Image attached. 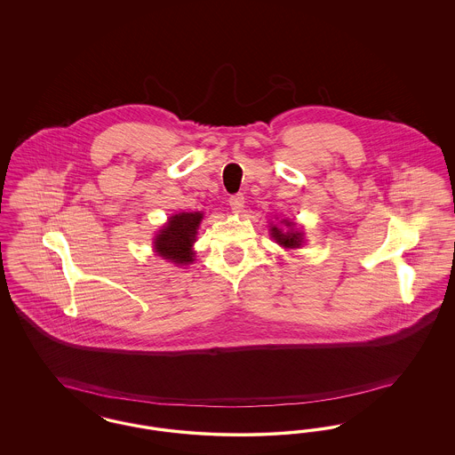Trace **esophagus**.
Instances as JSON below:
<instances>
[{
  "mask_svg": "<svg viewBox=\"0 0 455 455\" xmlns=\"http://www.w3.org/2000/svg\"><path fill=\"white\" fill-rule=\"evenodd\" d=\"M243 203H245V199H243V195H234L228 197V204H230V208L238 213V212H242V208H243Z\"/></svg>",
  "mask_w": 455,
  "mask_h": 455,
  "instance_id": "1",
  "label": "esophagus"
}]
</instances>
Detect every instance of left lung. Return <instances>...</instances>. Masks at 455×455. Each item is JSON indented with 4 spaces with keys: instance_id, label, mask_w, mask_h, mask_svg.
<instances>
[{
    "instance_id": "obj_1",
    "label": "left lung",
    "mask_w": 455,
    "mask_h": 455,
    "mask_svg": "<svg viewBox=\"0 0 455 455\" xmlns=\"http://www.w3.org/2000/svg\"><path fill=\"white\" fill-rule=\"evenodd\" d=\"M286 225L288 227H291V223L290 221H286ZM271 235L275 237V240L283 245V247H286V249H297V247H300L302 245V234H299V232H284L283 234L282 230L278 228V227H273L271 228Z\"/></svg>"
}]
</instances>
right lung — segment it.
Returning a JSON list of instances; mask_svg holds the SVG:
<instances>
[{"mask_svg": "<svg viewBox=\"0 0 455 455\" xmlns=\"http://www.w3.org/2000/svg\"><path fill=\"white\" fill-rule=\"evenodd\" d=\"M203 215L195 213H179L171 218L164 230L155 238V249L164 259L172 260L175 264H188L193 260L191 245L196 240V230L199 227Z\"/></svg>", "mask_w": 455, "mask_h": 455, "instance_id": "1", "label": "right lung"}]
</instances>
